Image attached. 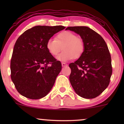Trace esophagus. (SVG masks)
Returning <instances> with one entry per match:
<instances>
[{"instance_id": "obj_1", "label": "esophagus", "mask_w": 124, "mask_h": 124, "mask_svg": "<svg viewBox=\"0 0 124 124\" xmlns=\"http://www.w3.org/2000/svg\"><path fill=\"white\" fill-rule=\"evenodd\" d=\"M67 64L66 63H64V62H62V67H64V66H67Z\"/></svg>"}]
</instances>
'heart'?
I'll use <instances>...</instances> for the list:
<instances>
[{
    "mask_svg": "<svg viewBox=\"0 0 124 124\" xmlns=\"http://www.w3.org/2000/svg\"><path fill=\"white\" fill-rule=\"evenodd\" d=\"M46 48L51 55L56 56L63 48V51L57 57L58 61L67 62L74 57L82 56L85 49L83 40L70 31H65L58 34L55 39L50 38L46 42Z\"/></svg>",
    "mask_w": 124,
    "mask_h": 124,
    "instance_id": "heart-1",
    "label": "heart"
}]
</instances>
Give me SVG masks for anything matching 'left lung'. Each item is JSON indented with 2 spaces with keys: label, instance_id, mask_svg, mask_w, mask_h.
Wrapping results in <instances>:
<instances>
[{
  "label": "left lung",
  "instance_id": "1",
  "mask_svg": "<svg viewBox=\"0 0 124 124\" xmlns=\"http://www.w3.org/2000/svg\"><path fill=\"white\" fill-rule=\"evenodd\" d=\"M80 36L85 45L83 53L69 64V80L76 93L85 99L99 96L109 83L112 75L111 58L102 37L88 27H68Z\"/></svg>",
  "mask_w": 124,
  "mask_h": 124
}]
</instances>
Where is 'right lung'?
I'll return each instance as SVG.
<instances>
[{
    "instance_id": "1",
    "label": "right lung",
    "mask_w": 124,
    "mask_h": 124,
    "mask_svg": "<svg viewBox=\"0 0 124 124\" xmlns=\"http://www.w3.org/2000/svg\"><path fill=\"white\" fill-rule=\"evenodd\" d=\"M65 28L62 25H37L17 39L11 59V79L21 95L40 99L51 91L62 65L48 51L46 42Z\"/></svg>"
}]
</instances>
